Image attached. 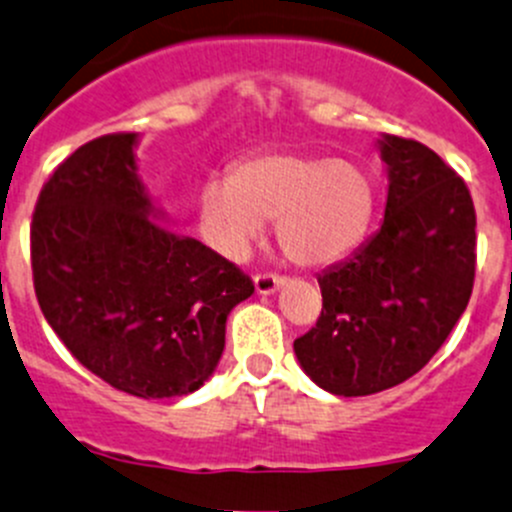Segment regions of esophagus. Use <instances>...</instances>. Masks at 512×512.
Here are the masks:
<instances>
[{
    "instance_id": "34e87169",
    "label": "esophagus",
    "mask_w": 512,
    "mask_h": 512,
    "mask_svg": "<svg viewBox=\"0 0 512 512\" xmlns=\"http://www.w3.org/2000/svg\"><path fill=\"white\" fill-rule=\"evenodd\" d=\"M280 285H285V277L275 275V272H260V275H255V287L260 295H270Z\"/></svg>"
}]
</instances>
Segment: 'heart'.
Here are the masks:
<instances>
[{"instance_id":"heart-1","label":"heart","mask_w":512,"mask_h":512,"mask_svg":"<svg viewBox=\"0 0 512 512\" xmlns=\"http://www.w3.org/2000/svg\"><path fill=\"white\" fill-rule=\"evenodd\" d=\"M375 192L362 167L295 152H265L232 167L230 177L202 185L200 235L227 260H242L275 220L277 242L295 265L340 260L362 240Z\"/></svg>"}]
</instances>
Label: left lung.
<instances>
[{"label": "left lung", "mask_w": 512, "mask_h": 512, "mask_svg": "<svg viewBox=\"0 0 512 512\" xmlns=\"http://www.w3.org/2000/svg\"><path fill=\"white\" fill-rule=\"evenodd\" d=\"M390 190L380 230L317 277L322 312L295 340L302 370L332 395L360 398L423 370L468 307L475 207L430 147L380 142Z\"/></svg>", "instance_id": "left-lung-1"}]
</instances>
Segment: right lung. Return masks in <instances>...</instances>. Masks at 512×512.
Returning a JSON list of instances; mask_svg holds the SVG:
<instances>
[{
	"mask_svg": "<svg viewBox=\"0 0 512 512\" xmlns=\"http://www.w3.org/2000/svg\"><path fill=\"white\" fill-rule=\"evenodd\" d=\"M135 132L87 142L49 175L29 227L32 280L49 327L122 393L182 398L212 375L250 277L150 220Z\"/></svg>",
	"mask_w": 512,
	"mask_h": 512,
	"instance_id": "1",
	"label": "right lung"
}]
</instances>
